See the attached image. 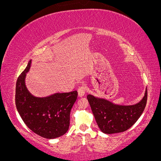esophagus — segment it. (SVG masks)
I'll return each instance as SVG.
<instances>
[{"label":"esophagus","instance_id":"obj_1","mask_svg":"<svg viewBox=\"0 0 161 161\" xmlns=\"http://www.w3.org/2000/svg\"><path fill=\"white\" fill-rule=\"evenodd\" d=\"M86 92H87L86 86H85V85L81 86L78 88V95H79V97H82L85 96V94H86Z\"/></svg>","mask_w":161,"mask_h":161}]
</instances>
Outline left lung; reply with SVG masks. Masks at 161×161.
<instances>
[{"instance_id": "8db88e82", "label": "left lung", "mask_w": 161, "mask_h": 161, "mask_svg": "<svg viewBox=\"0 0 161 161\" xmlns=\"http://www.w3.org/2000/svg\"><path fill=\"white\" fill-rule=\"evenodd\" d=\"M87 99L100 130L105 134L124 132L131 127L146 107L147 89L140 102L131 105L114 104L106 99L88 94Z\"/></svg>"}]
</instances>
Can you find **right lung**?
Wrapping results in <instances>:
<instances>
[{
	"mask_svg": "<svg viewBox=\"0 0 161 161\" xmlns=\"http://www.w3.org/2000/svg\"><path fill=\"white\" fill-rule=\"evenodd\" d=\"M31 64V60L17 80V111L28 128L37 135L48 139L60 137L69 129L70 111L78 98V92L56 93L45 97L32 95L25 83Z\"/></svg>",
	"mask_w": 161,
	"mask_h": 161,
	"instance_id": "obj_1",
	"label": "right lung"
}]
</instances>
